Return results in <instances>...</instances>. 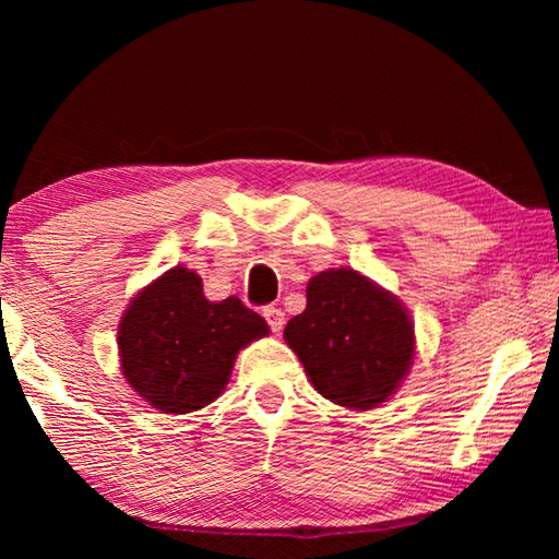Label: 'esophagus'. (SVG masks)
<instances>
[{
    "label": "esophagus",
    "instance_id": "esophagus-1",
    "mask_svg": "<svg viewBox=\"0 0 559 559\" xmlns=\"http://www.w3.org/2000/svg\"><path fill=\"white\" fill-rule=\"evenodd\" d=\"M263 318H266V323H269V328L273 330V333H281L283 323H286V313H283V310L276 308V306L263 308Z\"/></svg>",
    "mask_w": 559,
    "mask_h": 559
}]
</instances>
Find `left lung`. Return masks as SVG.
Returning a JSON list of instances; mask_svg holds the SVG:
<instances>
[{
  "label": "left lung",
  "instance_id": "obj_1",
  "mask_svg": "<svg viewBox=\"0 0 559 559\" xmlns=\"http://www.w3.org/2000/svg\"><path fill=\"white\" fill-rule=\"evenodd\" d=\"M306 296L283 337L316 390L353 409L394 394L414 357V325L400 300L349 269L318 273Z\"/></svg>",
  "mask_w": 559,
  "mask_h": 559
}]
</instances>
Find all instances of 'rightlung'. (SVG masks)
<instances>
[{
	"mask_svg": "<svg viewBox=\"0 0 559 559\" xmlns=\"http://www.w3.org/2000/svg\"><path fill=\"white\" fill-rule=\"evenodd\" d=\"M269 335L239 298H204L194 271L173 269L130 302L118 330L122 374L165 414L202 409L229 382L236 353Z\"/></svg>",
	"mask_w": 559,
	"mask_h": 559,
	"instance_id": "right-lung-1",
	"label": "right lung"
}]
</instances>
